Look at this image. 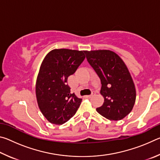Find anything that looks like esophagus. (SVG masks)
Here are the masks:
<instances>
[{"mask_svg": "<svg viewBox=\"0 0 160 160\" xmlns=\"http://www.w3.org/2000/svg\"><path fill=\"white\" fill-rule=\"evenodd\" d=\"M94 94H95V92L93 91L92 92V94H90V95H88V96H87V97H88V98H91V97H92Z\"/></svg>", "mask_w": 160, "mask_h": 160, "instance_id": "obj_1", "label": "esophagus"}]
</instances>
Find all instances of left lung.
I'll return each instance as SVG.
<instances>
[{"label":"left lung","mask_w":160,"mask_h":160,"mask_svg":"<svg viewBox=\"0 0 160 160\" xmlns=\"http://www.w3.org/2000/svg\"><path fill=\"white\" fill-rule=\"evenodd\" d=\"M86 58L101 80L100 93L104 98L99 114L118 121L131 112L135 102V89L131 74L121 59L109 50L85 51Z\"/></svg>","instance_id":"obj_1"}]
</instances>
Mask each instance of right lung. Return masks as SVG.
Masks as SVG:
<instances>
[{
	"label": "right lung",
	"instance_id": "add662e5",
	"mask_svg": "<svg viewBox=\"0 0 160 160\" xmlns=\"http://www.w3.org/2000/svg\"><path fill=\"white\" fill-rule=\"evenodd\" d=\"M85 51L61 48L48 53L43 61L36 83L38 105L50 123L62 125L73 116L82 99L70 92L68 78L85 60Z\"/></svg>",
	"mask_w": 160,
	"mask_h": 160
}]
</instances>
